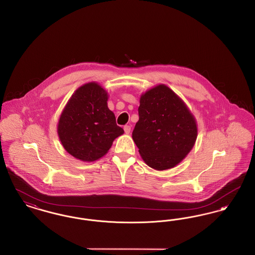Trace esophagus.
<instances>
[{
	"instance_id": "obj_1",
	"label": "esophagus",
	"mask_w": 255,
	"mask_h": 255,
	"mask_svg": "<svg viewBox=\"0 0 255 255\" xmlns=\"http://www.w3.org/2000/svg\"><path fill=\"white\" fill-rule=\"evenodd\" d=\"M130 131H131V126H129V125L124 126V132H125V134H129Z\"/></svg>"
}]
</instances>
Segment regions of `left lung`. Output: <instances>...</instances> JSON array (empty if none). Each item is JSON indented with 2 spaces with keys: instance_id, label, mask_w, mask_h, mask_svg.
<instances>
[{
  "instance_id": "1",
  "label": "left lung",
  "mask_w": 255,
  "mask_h": 255,
  "mask_svg": "<svg viewBox=\"0 0 255 255\" xmlns=\"http://www.w3.org/2000/svg\"><path fill=\"white\" fill-rule=\"evenodd\" d=\"M138 117L132 137L150 167L172 168L193 149L197 137L196 120L167 86L158 85L140 95Z\"/></svg>"
}]
</instances>
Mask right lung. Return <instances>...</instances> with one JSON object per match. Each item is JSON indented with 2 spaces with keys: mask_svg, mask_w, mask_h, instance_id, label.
<instances>
[{
  "mask_svg": "<svg viewBox=\"0 0 255 255\" xmlns=\"http://www.w3.org/2000/svg\"><path fill=\"white\" fill-rule=\"evenodd\" d=\"M108 92L90 82L75 90L61 112L58 135L63 148L76 159L94 162L112 147L124 133L108 108Z\"/></svg>",
  "mask_w": 255,
  "mask_h": 255,
  "instance_id": "obj_1",
  "label": "right lung"
}]
</instances>
